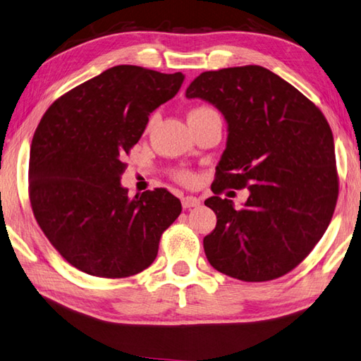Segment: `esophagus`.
I'll return each mask as SVG.
<instances>
[{
	"mask_svg": "<svg viewBox=\"0 0 361 361\" xmlns=\"http://www.w3.org/2000/svg\"><path fill=\"white\" fill-rule=\"evenodd\" d=\"M181 204H183V208H185V209H190V208L199 207V204H200V200L197 199V197L186 195V197H183V199H181Z\"/></svg>",
	"mask_w": 361,
	"mask_h": 361,
	"instance_id": "obj_1",
	"label": "esophagus"
}]
</instances>
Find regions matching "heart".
<instances>
[{
  "mask_svg": "<svg viewBox=\"0 0 361 361\" xmlns=\"http://www.w3.org/2000/svg\"><path fill=\"white\" fill-rule=\"evenodd\" d=\"M203 111H213V109H209V108H197L192 112H203ZM178 180L183 181V183H192L194 181V175H190L188 172H181V173H178Z\"/></svg>",
  "mask_w": 361,
  "mask_h": 361,
  "instance_id": "b5f03b06",
  "label": "heart"
}]
</instances>
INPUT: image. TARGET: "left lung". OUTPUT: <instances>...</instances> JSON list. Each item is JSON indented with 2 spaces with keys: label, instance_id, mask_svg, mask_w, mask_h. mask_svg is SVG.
Masks as SVG:
<instances>
[{
  "label": "left lung",
  "instance_id": "obj_1",
  "mask_svg": "<svg viewBox=\"0 0 361 361\" xmlns=\"http://www.w3.org/2000/svg\"><path fill=\"white\" fill-rule=\"evenodd\" d=\"M186 98L211 103L227 122L213 192H250L241 209L217 195L204 200L217 216L216 228L203 239L209 264L243 281L293 271L326 233L338 199L334 134L326 117L259 66L203 72L189 84Z\"/></svg>",
  "mask_w": 361,
  "mask_h": 361
}]
</instances>
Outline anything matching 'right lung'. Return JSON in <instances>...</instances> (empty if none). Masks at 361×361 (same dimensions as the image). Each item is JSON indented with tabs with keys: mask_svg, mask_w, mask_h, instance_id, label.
<instances>
[{
	"mask_svg": "<svg viewBox=\"0 0 361 361\" xmlns=\"http://www.w3.org/2000/svg\"><path fill=\"white\" fill-rule=\"evenodd\" d=\"M185 75L116 66L56 100L34 133L30 199L48 241L76 269L104 279L142 272L181 213L166 189L128 197L123 157L148 116L176 95Z\"/></svg>",
	"mask_w": 361,
	"mask_h": 361,
	"instance_id": "add662e5",
	"label": "right lung"
}]
</instances>
